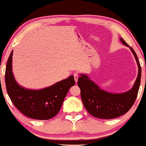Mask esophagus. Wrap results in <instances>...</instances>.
<instances>
[{
  "label": "esophagus",
  "instance_id": "1",
  "mask_svg": "<svg viewBox=\"0 0 146 146\" xmlns=\"http://www.w3.org/2000/svg\"><path fill=\"white\" fill-rule=\"evenodd\" d=\"M74 80H75V82H77L78 81V77H79V74L78 72H74Z\"/></svg>",
  "mask_w": 146,
  "mask_h": 146
}]
</instances>
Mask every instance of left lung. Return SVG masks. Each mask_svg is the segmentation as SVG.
Here are the masks:
<instances>
[{
	"label": "left lung",
	"instance_id": "1",
	"mask_svg": "<svg viewBox=\"0 0 146 146\" xmlns=\"http://www.w3.org/2000/svg\"><path fill=\"white\" fill-rule=\"evenodd\" d=\"M120 40L123 45L129 47L138 66L137 77L133 86L129 90L120 94L108 92L101 89L86 74H80L78 80L85 108L90 114L98 118L113 119L127 113L134 104L138 93L141 73L140 64L132 48L121 38Z\"/></svg>",
	"mask_w": 146,
	"mask_h": 146
}]
</instances>
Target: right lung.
<instances>
[{
    "label": "right lung",
    "instance_id": "right-lung-1",
    "mask_svg": "<svg viewBox=\"0 0 146 146\" xmlns=\"http://www.w3.org/2000/svg\"><path fill=\"white\" fill-rule=\"evenodd\" d=\"M13 53L8 59L5 72L7 93L12 102L26 116L35 119H49L60 110L69 89L75 85L73 76L41 90H30L16 82L12 70Z\"/></svg>",
    "mask_w": 146,
    "mask_h": 146
}]
</instances>
